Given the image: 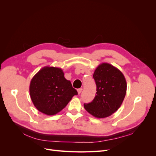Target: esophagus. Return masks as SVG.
Here are the masks:
<instances>
[{"label": "esophagus", "mask_w": 156, "mask_h": 156, "mask_svg": "<svg viewBox=\"0 0 156 156\" xmlns=\"http://www.w3.org/2000/svg\"><path fill=\"white\" fill-rule=\"evenodd\" d=\"M82 90H83V88H79V89H77V92H78V94H80L81 93V92H82Z\"/></svg>", "instance_id": "34e87169"}]
</instances>
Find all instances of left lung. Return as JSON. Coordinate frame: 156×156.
Segmentation results:
<instances>
[{"instance_id":"obj_1","label":"left lung","mask_w":156,"mask_h":156,"mask_svg":"<svg viewBox=\"0 0 156 156\" xmlns=\"http://www.w3.org/2000/svg\"><path fill=\"white\" fill-rule=\"evenodd\" d=\"M93 77L96 84V94L92 102L84 103L90 114L103 119L115 112L123 102L127 83L120 71L108 63H102L94 71Z\"/></svg>"}]
</instances>
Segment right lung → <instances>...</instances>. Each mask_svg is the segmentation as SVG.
Listing matches in <instances>:
<instances>
[{
    "label": "right lung",
    "mask_w": 156,
    "mask_h": 156,
    "mask_svg": "<svg viewBox=\"0 0 156 156\" xmlns=\"http://www.w3.org/2000/svg\"><path fill=\"white\" fill-rule=\"evenodd\" d=\"M30 96L33 104L46 115H55L77 95L72 83L64 77L62 69L56 67L41 68L31 79Z\"/></svg>",
    "instance_id": "right-lung-1"
}]
</instances>
